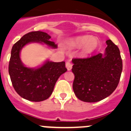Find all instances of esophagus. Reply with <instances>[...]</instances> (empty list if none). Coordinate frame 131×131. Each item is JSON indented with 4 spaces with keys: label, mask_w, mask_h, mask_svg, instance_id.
<instances>
[{
    "label": "esophagus",
    "mask_w": 131,
    "mask_h": 131,
    "mask_svg": "<svg viewBox=\"0 0 131 131\" xmlns=\"http://www.w3.org/2000/svg\"><path fill=\"white\" fill-rule=\"evenodd\" d=\"M66 68L68 69V71H70L72 69V63L70 62H67L66 63Z\"/></svg>",
    "instance_id": "obj_1"
}]
</instances>
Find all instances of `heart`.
<instances>
[{
    "label": "heart",
    "mask_w": 131,
    "mask_h": 131,
    "mask_svg": "<svg viewBox=\"0 0 131 131\" xmlns=\"http://www.w3.org/2000/svg\"><path fill=\"white\" fill-rule=\"evenodd\" d=\"M73 46L76 48L83 47V51L84 54H90L96 50L97 47V42L94 39L91 37L84 36L78 37L75 40Z\"/></svg>",
    "instance_id": "b5f03b06"
}]
</instances>
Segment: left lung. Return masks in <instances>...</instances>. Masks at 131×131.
Segmentation results:
<instances>
[{"label": "left lung", "instance_id": "1", "mask_svg": "<svg viewBox=\"0 0 131 131\" xmlns=\"http://www.w3.org/2000/svg\"><path fill=\"white\" fill-rule=\"evenodd\" d=\"M106 44L104 54L72 60L73 89L81 101H100L110 95L119 84L123 69L119 49L111 40H106Z\"/></svg>", "mask_w": 131, "mask_h": 131}]
</instances>
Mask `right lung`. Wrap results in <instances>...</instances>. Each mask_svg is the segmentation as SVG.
Returning a JSON list of instances; mask_svg holds the SVG:
<instances>
[{
	"label": "right lung",
	"mask_w": 131,
	"mask_h": 131,
	"mask_svg": "<svg viewBox=\"0 0 131 131\" xmlns=\"http://www.w3.org/2000/svg\"><path fill=\"white\" fill-rule=\"evenodd\" d=\"M50 38L49 35L42 31H32L23 36L12 48L8 67L12 83L16 92L29 101L40 102L49 98L57 80L67 71L65 62L47 60L42 66L30 68L25 66L21 60V50L27 44L39 42L57 48L55 43L50 40Z\"/></svg>",
	"instance_id": "right-lung-1"
}]
</instances>
